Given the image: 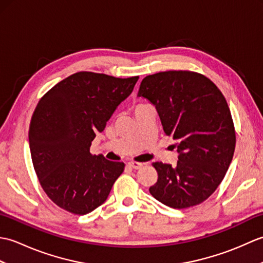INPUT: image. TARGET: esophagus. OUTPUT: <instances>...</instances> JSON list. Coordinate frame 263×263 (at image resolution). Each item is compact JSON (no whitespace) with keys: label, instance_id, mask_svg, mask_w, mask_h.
<instances>
[{"label":"esophagus","instance_id":"esophagus-1","mask_svg":"<svg viewBox=\"0 0 263 263\" xmlns=\"http://www.w3.org/2000/svg\"><path fill=\"white\" fill-rule=\"evenodd\" d=\"M128 166L132 167V168H135V170H139L140 167H142V163H138V161H130V163H128Z\"/></svg>","mask_w":263,"mask_h":263}]
</instances>
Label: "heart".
<instances>
[{
	"instance_id": "1",
	"label": "heart",
	"mask_w": 263,
	"mask_h": 263,
	"mask_svg": "<svg viewBox=\"0 0 263 263\" xmlns=\"http://www.w3.org/2000/svg\"><path fill=\"white\" fill-rule=\"evenodd\" d=\"M142 105H143V104H140V105H138V106H142ZM138 106H137V107H138Z\"/></svg>"
}]
</instances>
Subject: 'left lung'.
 <instances>
[{
    "label": "left lung",
    "mask_w": 263,
    "mask_h": 263,
    "mask_svg": "<svg viewBox=\"0 0 263 263\" xmlns=\"http://www.w3.org/2000/svg\"><path fill=\"white\" fill-rule=\"evenodd\" d=\"M138 97L155 106L180 154L176 166L153 164L158 180L150 194L174 209L203 202L221 183L235 150V128L224 95L202 74L166 71L144 78Z\"/></svg>",
    "instance_id": "obj_1"
}]
</instances>
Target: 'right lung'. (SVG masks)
I'll return each instance as SVG.
<instances>
[{
    "mask_svg": "<svg viewBox=\"0 0 263 263\" xmlns=\"http://www.w3.org/2000/svg\"><path fill=\"white\" fill-rule=\"evenodd\" d=\"M138 79L77 72L39 100L29 126L31 159L43 190L60 208L86 215L107 199L125 165L91 155L90 146Z\"/></svg>",
    "mask_w": 263,
    "mask_h": 263,
    "instance_id": "obj_1",
    "label": "right lung"
}]
</instances>
